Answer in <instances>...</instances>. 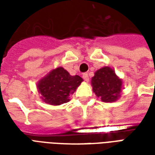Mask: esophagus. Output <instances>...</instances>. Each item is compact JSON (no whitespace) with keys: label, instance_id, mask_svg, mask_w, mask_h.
I'll return each mask as SVG.
<instances>
[{"label":"esophagus","instance_id":"34e87169","mask_svg":"<svg viewBox=\"0 0 155 155\" xmlns=\"http://www.w3.org/2000/svg\"><path fill=\"white\" fill-rule=\"evenodd\" d=\"M82 77H83V79H84L85 81H89V80H90V78H89V75H88L87 73H84L83 75H82Z\"/></svg>","mask_w":155,"mask_h":155}]
</instances>
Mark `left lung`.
I'll list each match as a JSON object with an SVG mask.
<instances>
[{"label":"left lung","mask_w":155,"mask_h":155,"mask_svg":"<svg viewBox=\"0 0 155 155\" xmlns=\"http://www.w3.org/2000/svg\"><path fill=\"white\" fill-rule=\"evenodd\" d=\"M91 84L94 94L104 102H114L120 97L122 81L111 68L103 67L96 71Z\"/></svg>","instance_id":"left-lung-1"}]
</instances>
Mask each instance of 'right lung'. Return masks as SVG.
I'll return each mask as SVG.
<instances>
[{
    "mask_svg": "<svg viewBox=\"0 0 155 155\" xmlns=\"http://www.w3.org/2000/svg\"><path fill=\"white\" fill-rule=\"evenodd\" d=\"M82 81L81 76H71L64 68L59 67L41 80L37 87L45 103L60 105L70 101V94L74 93Z\"/></svg>",
    "mask_w": 155,
    "mask_h": 155,
    "instance_id": "add662e5",
    "label": "right lung"
}]
</instances>
